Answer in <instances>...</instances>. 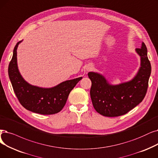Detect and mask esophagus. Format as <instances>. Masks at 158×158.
Returning <instances> with one entry per match:
<instances>
[{"mask_svg":"<svg viewBox=\"0 0 158 158\" xmlns=\"http://www.w3.org/2000/svg\"><path fill=\"white\" fill-rule=\"evenodd\" d=\"M92 69V67L91 66H88L86 68V71H89V70H91Z\"/></svg>","mask_w":158,"mask_h":158,"instance_id":"1","label":"esophagus"}]
</instances>
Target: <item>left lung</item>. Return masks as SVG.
Instances as JSON below:
<instances>
[{
    "instance_id": "left-lung-1",
    "label": "left lung",
    "mask_w": 158,
    "mask_h": 158,
    "mask_svg": "<svg viewBox=\"0 0 158 158\" xmlns=\"http://www.w3.org/2000/svg\"><path fill=\"white\" fill-rule=\"evenodd\" d=\"M141 64L133 79L119 85H112L101 73L88 72L92 81L90 97L95 110L106 117H117L127 114L143 101L146 95L151 65L147 49L143 42L141 48H136Z\"/></svg>"
}]
</instances>
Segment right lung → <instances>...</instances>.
Segmentation results:
<instances>
[{"label":"right lung","mask_w":158,"mask_h":158,"mask_svg":"<svg viewBox=\"0 0 158 158\" xmlns=\"http://www.w3.org/2000/svg\"><path fill=\"white\" fill-rule=\"evenodd\" d=\"M20 40L15 45L8 66V75L13 90L20 103L26 110L43 115L59 112L64 106L68 95L82 77L65 81L52 88L31 85L20 74L17 65V50Z\"/></svg>","instance_id":"1"}]
</instances>
